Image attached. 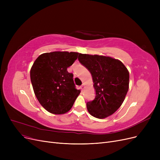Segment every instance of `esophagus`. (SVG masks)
Masks as SVG:
<instances>
[{
	"instance_id": "1",
	"label": "esophagus",
	"mask_w": 160,
	"mask_h": 160,
	"mask_svg": "<svg viewBox=\"0 0 160 160\" xmlns=\"http://www.w3.org/2000/svg\"><path fill=\"white\" fill-rule=\"evenodd\" d=\"M80 88H81V90H83V89L85 88V85H82L80 87Z\"/></svg>"
}]
</instances>
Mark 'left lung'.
<instances>
[{"instance_id": "obj_1", "label": "left lung", "mask_w": 160, "mask_h": 160, "mask_svg": "<svg viewBox=\"0 0 160 160\" xmlns=\"http://www.w3.org/2000/svg\"><path fill=\"white\" fill-rule=\"evenodd\" d=\"M78 59L91 72L95 89V98L87 103V109L96 118L109 117L120 108L127 95L128 69L122 62L110 57L80 53Z\"/></svg>"}]
</instances>
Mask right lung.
Here are the masks:
<instances>
[{"label": "right lung", "instance_id": "add662e5", "mask_svg": "<svg viewBox=\"0 0 160 160\" xmlns=\"http://www.w3.org/2000/svg\"><path fill=\"white\" fill-rule=\"evenodd\" d=\"M79 52L54 51L38 57L31 69V81L38 102L53 114H64L71 109L80 90L75 88L73 75L67 71Z\"/></svg>", "mask_w": 160, "mask_h": 160}]
</instances>
